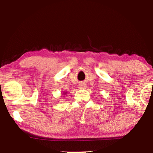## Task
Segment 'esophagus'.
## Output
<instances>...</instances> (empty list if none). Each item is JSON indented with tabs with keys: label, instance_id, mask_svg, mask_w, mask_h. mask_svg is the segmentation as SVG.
Returning <instances> with one entry per match:
<instances>
[{
	"label": "esophagus",
	"instance_id": "1",
	"mask_svg": "<svg viewBox=\"0 0 153 153\" xmlns=\"http://www.w3.org/2000/svg\"><path fill=\"white\" fill-rule=\"evenodd\" d=\"M86 88V84H83V83H80L79 84V89H85Z\"/></svg>",
	"mask_w": 153,
	"mask_h": 153
}]
</instances>
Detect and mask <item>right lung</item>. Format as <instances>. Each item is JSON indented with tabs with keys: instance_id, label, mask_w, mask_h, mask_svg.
Here are the masks:
<instances>
[{
	"instance_id": "1",
	"label": "right lung",
	"mask_w": 153,
	"mask_h": 153,
	"mask_svg": "<svg viewBox=\"0 0 153 153\" xmlns=\"http://www.w3.org/2000/svg\"><path fill=\"white\" fill-rule=\"evenodd\" d=\"M63 94H66V92H64Z\"/></svg>"
}]
</instances>
